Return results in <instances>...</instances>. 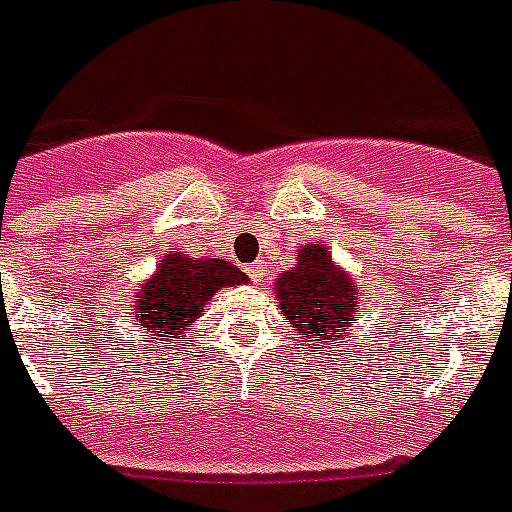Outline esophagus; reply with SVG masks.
Segmentation results:
<instances>
[{"mask_svg": "<svg viewBox=\"0 0 512 512\" xmlns=\"http://www.w3.org/2000/svg\"><path fill=\"white\" fill-rule=\"evenodd\" d=\"M247 273L252 282H263V276H265L263 265H252V268H247Z\"/></svg>", "mask_w": 512, "mask_h": 512, "instance_id": "obj_1", "label": "esophagus"}]
</instances>
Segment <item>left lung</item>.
Segmentation results:
<instances>
[{"label": "left lung", "mask_w": 512, "mask_h": 512, "mask_svg": "<svg viewBox=\"0 0 512 512\" xmlns=\"http://www.w3.org/2000/svg\"><path fill=\"white\" fill-rule=\"evenodd\" d=\"M273 290L284 317L303 338L317 341V346L346 343L343 335L357 319V290L349 276L335 268L327 247L311 244L300 249L298 268L282 273Z\"/></svg>", "instance_id": "left-lung-1"}]
</instances>
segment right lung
I'll use <instances>...</instances> for the list:
<instances>
[{
	"label": "right lung",
	"mask_w": 512,
	"mask_h": 512,
	"mask_svg": "<svg viewBox=\"0 0 512 512\" xmlns=\"http://www.w3.org/2000/svg\"><path fill=\"white\" fill-rule=\"evenodd\" d=\"M241 282H247V276L228 260L169 255L136 295L134 317L150 335L174 338L201 317V308L214 292Z\"/></svg>",
	"instance_id": "add662e5"
}]
</instances>
